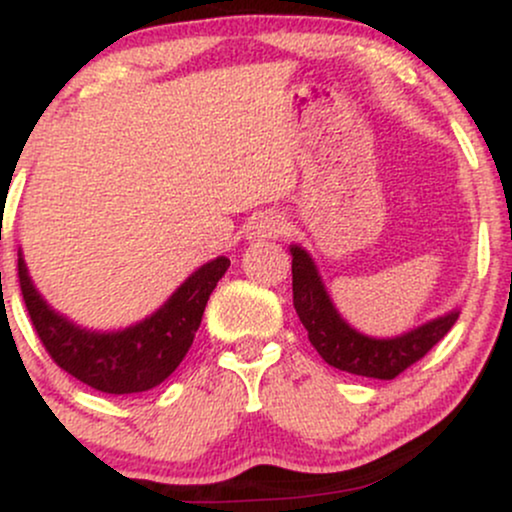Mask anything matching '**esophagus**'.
<instances>
[{
    "label": "esophagus",
    "instance_id": "1",
    "mask_svg": "<svg viewBox=\"0 0 512 512\" xmlns=\"http://www.w3.org/2000/svg\"><path fill=\"white\" fill-rule=\"evenodd\" d=\"M284 233V221L276 214H260L250 221L248 238L250 240H269Z\"/></svg>",
    "mask_w": 512,
    "mask_h": 512
}]
</instances>
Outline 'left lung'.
Masks as SVG:
<instances>
[{"label":"left lung","mask_w":512,"mask_h":512,"mask_svg":"<svg viewBox=\"0 0 512 512\" xmlns=\"http://www.w3.org/2000/svg\"><path fill=\"white\" fill-rule=\"evenodd\" d=\"M289 250L293 257V308L317 354L325 358V363L346 373L378 380L397 378L411 363L424 358L460 317V310L452 308L397 337H370L358 332L339 313L313 255L301 245H291Z\"/></svg>","instance_id":"left-lung-1"}]
</instances>
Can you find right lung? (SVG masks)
Listing matches in <instances>:
<instances>
[{
	"instance_id": "add662e5",
	"label": "right lung",
	"mask_w": 512,
	"mask_h": 512,
	"mask_svg": "<svg viewBox=\"0 0 512 512\" xmlns=\"http://www.w3.org/2000/svg\"><path fill=\"white\" fill-rule=\"evenodd\" d=\"M231 267L219 255L187 276L168 301L122 330H91L45 301L19 248V281L35 332L55 363L108 395H134L161 385L180 366L202 322L211 291Z\"/></svg>"
}]
</instances>
